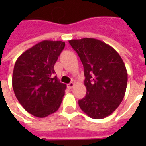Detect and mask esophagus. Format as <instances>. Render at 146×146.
Returning <instances> with one entry per match:
<instances>
[{
	"label": "esophagus",
	"instance_id": "obj_1",
	"mask_svg": "<svg viewBox=\"0 0 146 146\" xmlns=\"http://www.w3.org/2000/svg\"><path fill=\"white\" fill-rule=\"evenodd\" d=\"M67 87H68V88H70V89L73 88V87H74V83L71 82L70 83V84H67Z\"/></svg>",
	"mask_w": 146,
	"mask_h": 146
}]
</instances>
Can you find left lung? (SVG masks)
I'll return each mask as SVG.
<instances>
[{
  "instance_id": "obj_1",
  "label": "left lung",
  "mask_w": 146,
  "mask_h": 146,
  "mask_svg": "<svg viewBox=\"0 0 146 146\" xmlns=\"http://www.w3.org/2000/svg\"><path fill=\"white\" fill-rule=\"evenodd\" d=\"M82 62L86 96L78 101L89 117L103 119L117 109L125 95L127 73L117 51L94 38L69 40Z\"/></svg>"
}]
</instances>
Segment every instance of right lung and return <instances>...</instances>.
Returning a JSON list of instances; mask_svg holds the SVG:
<instances>
[{
	"label": "right lung",
	"instance_id": "right-lung-1",
	"mask_svg": "<svg viewBox=\"0 0 146 146\" xmlns=\"http://www.w3.org/2000/svg\"><path fill=\"white\" fill-rule=\"evenodd\" d=\"M65 42L43 40L24 51L15 64L12 88L24 110L44 118L60 106L66 85L60 83L54 66Z\"/></svg>",
	"mask_w": 146,
	"mask_h": 146
}]
</instances>
